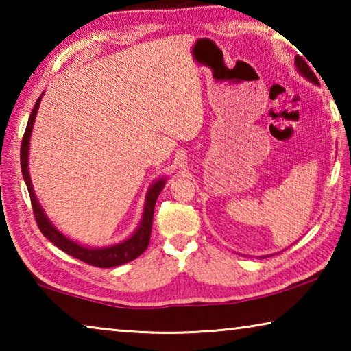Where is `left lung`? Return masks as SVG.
I'll return each instance as SVG.
<instances>
[{
	"instance_id": "obj_1",
	"label": "left lung",
	"mask_w": 351,
	"mask_h": 351,
	"mask_svg": "<svg viewBox=\"0 0 351 351\" xmlns=\"http://www.w3.org/2000/svg\"><path fill=\"white\" fill-rule=\"evenodd\" d=\"M295 66H297V69H299V73H300L302 75L306 77L308 80H311L313 83H316V85H317V83H319V82H317V77L314 75V73L310 69V66H308L304 58H302V57H295Z\"/></svg>"
}]
</instances>
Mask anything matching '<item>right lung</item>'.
<instances>
[{
	"label": "right lung",
	"instance_id": "obj_1",
	"mask_svg": "<svg viewBox=\"0 0 351 351\" xmlns=\"http://www.w3.org/2000/svg\"><path fill=\"white\" fill-rule=\"evenodd\" d=\"M41 96H43V94H41ZM41 96L38 97L37 102H35L31 116H29L26 132H25V136H23V141H21V154H20L23 178H25V182H26L27 190H29V197H31V204L34 209V217H35V221H37V224H38V229L41 230V234H43L51 243H54L57 247H60L63 252L69 254L71 257L79 258L91 266H97V268H112V266L128 263V261L138 258L139 255L147 249L148 243H150L154 204H156L159 193H161V190L164 189L165 178H162V180H158L150 189H148L147 197H145L144 213H142L139 228L136 229L134 234L130 237V239H127L125 241L119 243V245L108 246V247H86V246L79 245V243H75L73 240H69L68 237H64L62 232H58V230L49 221V218L45 215V212H43V209H41V206L37 201V197H35V193H34L32 181H31V176H29V170H27L29 141H31L32 127L35 122V116H37Z\"/></svg>",
	"mask_w": 351,
	"mask_h": 351
}]
</instances>
